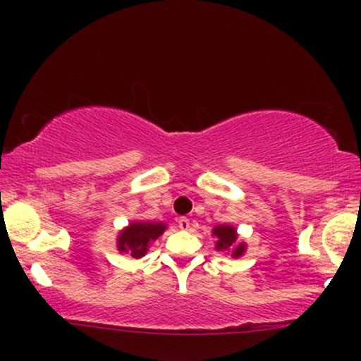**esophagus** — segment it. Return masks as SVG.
<instances>
[{
    "instance_id": "obj_1",
    "label": "esophagus",
    "mask_w": 361,
    "mask_h": 361,
    "mask_svg": "<svg viewBox=\"0 0 361 361\" xmlns=\"http://www.w3.org/2000/svg\"><path fill=\"white\" fill-rule=\"evenodd\" d=\"M178 227H180L181 231H188L190 229V221L186 217H181L180 221H178Z\"/></svg>"
}]
</instances>
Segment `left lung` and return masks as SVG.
I'll use <instances>...</instances> for the list:
<instances>
[{"mask_svg": "<svg viewBox=\"0 0 361 361\" xmlns=\"http://www.w3.org/2000/svg\"><path fill=\"white\" fill-rule=\"evenodd\" d=\"M215 238V251L231 255L233 258H241L246 252V243L239 239L238 229L231 224H219L212 229Z\"/></svg>", "mask_w": 361, "mask_h": 361, "instance_id": "1", "label": "left lung"}]
</instances>
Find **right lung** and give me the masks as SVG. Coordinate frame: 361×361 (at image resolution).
<instances>
[{"label":"right lung","instance_id":"add662e5","mask_svg":"<svg viewBox=\"0 0 361 361\" xmlns=\"http://www.w3.org/2000/svg\"><path fill=\"white\" fill-rule=\"evenodd\" d=\"M164 231H166L164 222L130 221L117 235V250L132 258L140 259L146 256L151 243H154Z\"/></svg>","mask_w":361,"mask_h":361}]
</instances>
